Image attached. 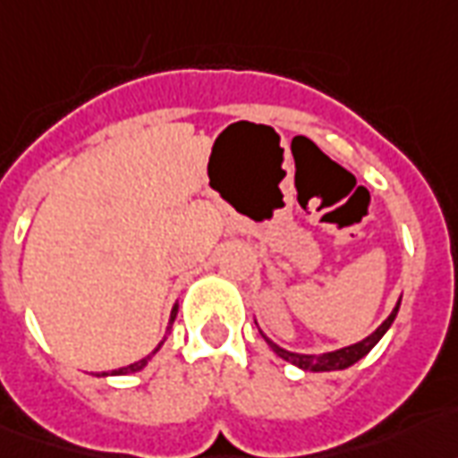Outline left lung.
Returning <instances> with one entry per match:
<instances>
[{
    "label": "left lung",
    "mask_w": 458,
    "mask_h": 458,
    "mask_svg": "<svg viewBox=\"0 0 458 458\" xmlns=\"http://www.w3.org/2000/svg\"><path fill=\"white\" fill-rule=\"evenodd\" d=\"M398 310H400V300H398V305L393 307V312L388 315V319H386L376 332H370V335L366 336V339H361V342L352 344V346H344V349H336V352H327V353L288 352V349L278 346L273 339H268L263 332L261 335L263 339H266V344H268L273 352L278 353L280 359H285V361H290L293 366H298V369L312 370V373H322V370H344V369H349V366H353L356 361H361L363 356H366V353H369L370 349L380 342V339H383V335L388 332L390 325L395 322Z\"/></svg>",
    "instance_id": "1"
}]
</instances>
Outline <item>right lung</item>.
Wrapping results in <instances>:
<instances>
[{
    "label": "right lung",
    "mask_w": 458,
    "mask_h": 458,
    "mask_svg": "<svg viewBox=\"0 0 458 458\" xmlns=\"http://www.w3.org/2000/svg\"><path fill=\"white\" fill-rule=\"evenodd\" d=\"M175 315H178V305L173 307V312H170V327H173V322H175ZM170 327H168V329H165V335H168V332H170ZM163 342H165V336H163ZM163 342H160L158 346H156V349H153V352L148 353V356H146V359H141V361L129 363V366H123V369H119V370H112V373H99V376H123V373H136V370H141L143 366L151 361L153 356H156V353L160 352V346H163Z\"/></svg>",
    "instance_id": "add662e5"
}]
</instances>
